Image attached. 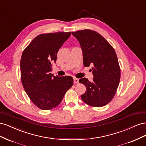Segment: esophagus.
<instances>
[{
	"mask_svg": "<svg viewBox=\"0 0 146 146\" xmlns=\"http://www.w3.org/2000/svg\"><path fill=\"white\" fill-rule=\"evenodd\" d=\"M74 83H79V80L77 78H74Z\"/></svg>",
	"mask_w": 146,
	"mask_h": 146,
	"instance_id": "1",
	"label": "esophagus"
}]
</instances>
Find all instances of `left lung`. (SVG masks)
<instances>
[{"mask_svg": "<svg viewBox=\"0 0 146 146\" xmlns=\"http://www.w3.org/2000/svg\"><path fill=\"white\" fill-rule=\"evenodd\" d=\"M80 42L84 66L92 65L93 81L86 78L79 80L86 88L81 98L92 107L108 104L115 95L121 78V69L113 47L95 31L85 29L72 32Z\"/></svg>", "mask_w": 146, "mask_h": 146, "instance_id": "obj_1", "label": "left lung"}]
</instances>
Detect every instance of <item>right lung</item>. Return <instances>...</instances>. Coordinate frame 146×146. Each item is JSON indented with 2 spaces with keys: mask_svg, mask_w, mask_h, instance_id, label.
<instances>
[{
  "mask_svg": "<svg viewBox=\"0 0 146 146\" xmlns=\"http://www.w3.org/2000/svg\"><path fill=\"white\" fill-rule=\"evenodd\" d=\"M70 35V32L39 35L22 54V83L31 101L41 110H51L58 106L73 85L72 77L54 76L50 72L51 63H55L60 48Z\"/></svg>",
  "mask_w": 146,
  "mask_h": 146,
  "instance_id": "obj_1",
  "label": "right lung"
}]
</instances>
